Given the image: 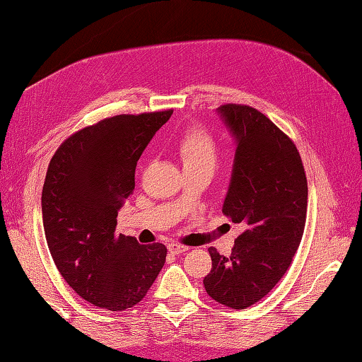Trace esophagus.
I'll list each match as a JSON object with an SVG mask.
<instances>
[{
	"instance_id": "obj_1",
	"label": "esophagus",
	"mask_w": 362,
	"mask_h": 362,
	"mask_svg": "<svg viewBox=\"0 0 362 362\" xmlns=\"http://www.w3.org/2000/svg\"><path fill=\"white\" fill-rule=\"evenodd\" d=\"M168 251L173 252V254H182L188 251V246L185 245H180V243H175V242H171L168 245Z\"/></svg>"
}]
</instances>
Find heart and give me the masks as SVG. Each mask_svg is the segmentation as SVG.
Listing matches in <instances>:
<instances>
[{"label":"heart","mask_w":362,"mask_h":362,"mask_svg":"<svg viewBox=\"0 0 362 362\" xmlns=\"http://www.w3.org/2000/svg\"><path fill=\"white\" fill-rule=\"evenodd\" d=\"M175 152L185 169L202 166L214 169L218 160V143L210 132L193 127L182 134Z\"/></svg>","instance_id":"obj_1"}]
</instances>
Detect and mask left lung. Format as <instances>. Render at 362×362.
<instances>
[{"instance_id": "8db88e82", "label": "left lung", "mask_w": 362, "mask_h": 362, "mask_svg": "<svg viewBox=\"0 0 362 362\" xmlns=\"http://www.w3.org/2000/svg\"><path fill=\"white\" fill-rule=\"evenodd\" d=\"M218 112L237 139L223 214L245 230L228 257L210 247L204 287L219 304L246 309L272 292L298 251L308 180L293 141L259 110L226 103Z\"/></svg>"}]
</instances>
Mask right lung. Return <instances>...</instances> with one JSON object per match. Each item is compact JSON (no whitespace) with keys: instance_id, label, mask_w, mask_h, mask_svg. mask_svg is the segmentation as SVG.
Segmentation results:
<instances>
[{"instance_id":"1","label":"right lung","mask_w":362,"mask_h":362,"mask_svg":"<svg viewBox=\"0 0 362 362\" xmlns=\"http://www.w3.org/2000/svg\"><path fill=\"white\" fill-rule=\"evenodd\" d=\"M173 110L98 120L64 141L42 189L48 250L67 284L94 306L125 310L144 298L165 265L161 243L116 233L141 153Z\"/></svg>"}]
</instances>
